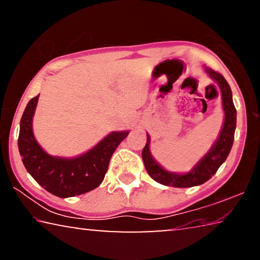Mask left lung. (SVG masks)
Segmentation results:
<instances>
[{
    "mask_svg": "<svg viewBox=\"0 0 260 260\" xmlns=\"http://www.w3.org/2000/svg\"><path fill=\"white\" fill-rule=\"evenodd\" d=\"M205 72L219 86L221 93L222 110L225 113L223 124L218 139L214 141L212 147L195 166L187 173H177L165 170L159 162L152 157L150 151V135L147 133V143L142 150V159L148 174L156 182L175 188H189L200 186L212 178L231 152L234 142V134L236 128V109L233 103V95L231 87L221 74L213 71L210 68H204Z\"/></svg>",
    "mask_w": 260,
    "mask_h": 260,
    "instance_id": "8db88e82",
    "label": "left lung"
}]
</instances>
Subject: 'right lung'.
Listing matches in <instances>:
<instances>
[{
    "label": "right lung",
    "instance_id": "1",
    "mask_svg": "<svg viewBox=\"0 0 260 260\" xmlns=\"http://www.w3.org/2000/svg\"><path fill=\"white\" fill-rule=\"evenodd\" d=\"M39 95L29 101L20 119L18 149L27 172L52 195L68 199L88 192L102 183L112 153L128 131L111 132L90 150L67 158L43 150L33 133V117Z\"/></svg>",
    "mask_w": 260,
    "mask_h": 260
}]
</instances>
